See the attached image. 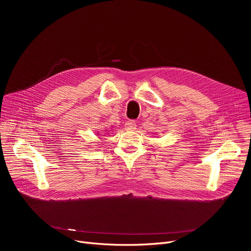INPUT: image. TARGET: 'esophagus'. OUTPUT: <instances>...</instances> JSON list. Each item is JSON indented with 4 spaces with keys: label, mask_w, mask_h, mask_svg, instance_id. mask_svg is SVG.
Returning <instances> with one entry per match:
<instances>
[{
    "label": "esophagus",
    "mask_w": 251,
    "mask_h": 251,
    "mask_svg": "<svg viewBox=\"0 0 251 251\" xmlns=\"http://www.w3.org/2000/svg\"><path fill=\"white\" fill-rule=\"evenodd\" d=\"M125 128L126 130H133L136 128V122L133 120H129L125 123Z\"/></svg>",
    "instance_id": "1"
}]
</instances>
